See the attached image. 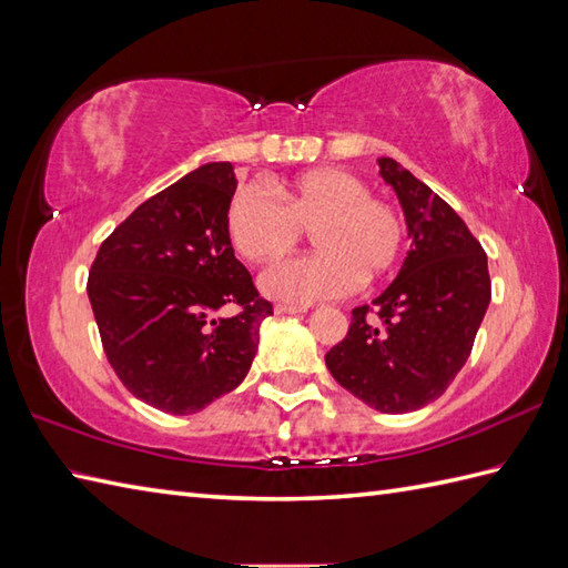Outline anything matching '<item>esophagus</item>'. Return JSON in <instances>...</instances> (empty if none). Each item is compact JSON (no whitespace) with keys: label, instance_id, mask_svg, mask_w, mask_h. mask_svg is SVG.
Instances as JSON below:
<instances>
[{"label":"esophagus","instance_id":"obj_1","mask_svg":"<svg viewBox=\"0 0 568 568\" xmlns=\"http://www.w3.org/2000/svg\"><path fill=\"white\" fill-rule=\"evenodd\" d=\"M275 312H277V315H303V312H307V307L281 303V305H275Z\"/></svg>","mask_w":568,"mask_h":568}]
</instances>
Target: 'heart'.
I'll use <instances>...</instances> for the list:
<instances>
[{
    "label": "heart",
    "instance_id": "b5f03b06",
    "mask_svg": "<svg viewBox=\"0 0 568 568\" xmlns=\"http://www.w3.org/2000/svg\"><path fill=\"white\" fill-rule=\"evenodd\" d=\"M244 185L229 202L226 229L234 248L251 263H268L291 253L312 232V256L271 265L261 277L265 295L310 305L352 293L378 281L400 258L405 222L390 202L371 197L364 180L322 168L275 187Z\"/></svg>",
    "mask_w": 568,
    "mask_h": 568
}]
</instances>
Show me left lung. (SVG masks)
Wrapping results in <instances>:
<instances>
[{"mask_svg":"<svg viewBox=\"0 0 568 568\" xmlns=\"http://www.w3.org/2000/svg\"><path fill=\"white\" fill-rule=\"evenodd\" d=\"M378 163L413 246L388 291L352 310L346 336L324 361L342 388L397 415L437 400L464 368L490 303V275L462 216L397 161Z\"/></svg>","mask_w":568,"mask_h":568,"instance_id":"obj_1","label":"left lung"}]
</instances>
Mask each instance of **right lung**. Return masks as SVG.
<instances>
[{"label": "right lung", "instance_id": "obj_1", "mask_svg": "<svg viewBox=\"0 0 568 568\" xmlns=\"http://www.w3.org/2000/svg\"><path fill=\"white\" fill-rule=\"evenodd\" d=\"M234 192L232 163L202 165L139 204L92 261L88 295L106 361L131 395L163 413H200L232 393L273 315L234 256Z\"/></svg>", "mask_w": 568, "mask_h": 568}]
</instances>
